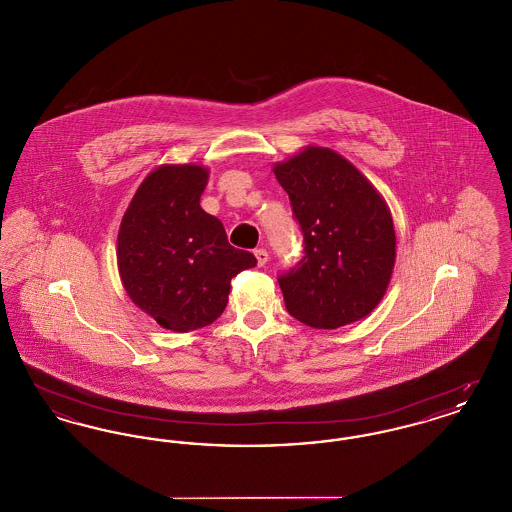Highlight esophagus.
<instances>
[{"mask_svg": "<svg viewBox=\"0 0 512 512\" xmlns=\"http://www.w3.org/2000/svg\"><path fill=\"white\" fill-rule=\"evenodd\" d=\"M255 257H257V265H259V267L267 265L268 251L265 249V247H259V249H255Z\"/></svg>", "mask_w": 512, "mask_h": 512, "instance_id": "34e87169", "label": "esophagus"}]
</instances>
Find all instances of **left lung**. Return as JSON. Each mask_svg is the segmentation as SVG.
Wrapping results in <instances>:
<instances>
[{"label": "left lung", "mask_w": 512, "mask_h": 512, "mask_svg": "<svg viewBox=\"0 0 512 512\" xmlns=\"http://www.w3.org/2000/svg\"><path fill=\"white\" fill-rule=\"evenodd\" d=\"M303 234V255L278 276L299 322L334 330L366 317L384 297L395 263L390 209L347 159L307 147L274 165Z\"/></svg>", "instance_id": "left-lung-1"}]
</instances>
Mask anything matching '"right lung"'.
I'll use <instances>...</instances> for the list:
<instances>
[{
    "label": "right lung",
    "instance_id": "obj_1",
    "mask_svg": "<svg viewBox=\"0 0 512 512\" xmlns=\"http://www.w3.org/2000/svg\"><path fill=\"white\" fill-rule=\"evenodd\" d=\"M209 171L165 165L132 197L119 230L124 290L167 330L190 332L215 322L228 303L230 280L255 267L253 253L228 244L224 226L199 197Z\"/></svg>",
    "mask_w": 512,
    "mask_h": 512
}]
</instances>
